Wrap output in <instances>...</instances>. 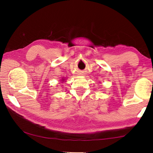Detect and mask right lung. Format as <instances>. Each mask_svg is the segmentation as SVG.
<instances>
[{
    "instance_id": "1",
    "label": "right lung",
    "mask_w": 153,
    "mask_h": 153,
    "mask_svg": "<svg viewBox=\"0 0 153 153\" xmlns=\"http://www.w3.org/2000/svg\"><path fill=\"white\" fill-rule=\"evenodd\" d=\"M63 80H64V79H63Z\"/></svg>"
}]
</instances>
